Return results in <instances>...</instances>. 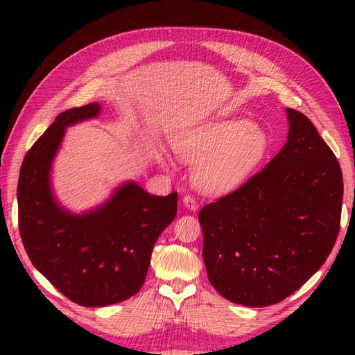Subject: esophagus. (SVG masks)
<instances>
[{
    "instance_id": "34e87169",
    "label": "esophagus",
    "mask_w": 355,
    "mask_h": 355,
    "mask_svg": "<svg viewBox=\"0 0 355 355\" xmlns=\"http://www.w3.org/2000/svg\"><path fill=\"white\" fill-rule=\"evenodd\" d=\"M183 203H184V207L188 208V209H191V211H196L197 209V205H199V203H197V199L194 196H191V194H186L184 197H183Z\"/></svg>"
}]
</instances>
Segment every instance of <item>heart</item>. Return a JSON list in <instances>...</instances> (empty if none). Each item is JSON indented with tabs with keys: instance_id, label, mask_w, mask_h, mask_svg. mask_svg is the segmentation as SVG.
Here are the masks:
<instances>
[{
	"instance_id": "heart-1",
	"label": "heart",
	"mask_w": 355,
	"mask_h": 355,
	"mask_svg": "<svg viewBox=\"0 0 355 355\" xmlns=\"http://www.w3.org/2000/svg\"><path fill=\"white\" fill-rule=\"evenodd\" d=\"M172 147L180 159L196 164L197 188L220 196L239 188L263 163L269 137L248 119H222L173 136ZM158 159L166 164L163 156Z\"/></svg>"
}]
</instances>
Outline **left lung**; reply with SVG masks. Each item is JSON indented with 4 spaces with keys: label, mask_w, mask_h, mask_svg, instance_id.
I'll use <instances>...</instances> for the list:
<instances>
[{
    "label": "left lung",
    "mask_w": 355,
    "mask_h": 355,
    "mask_svg": "<svg viewBox=\"0 0 355 355\" xmlns=\"http://www.w3.org/2000/svg\"><path fill=\"white\" fill-rule=\"evenodd\" d=\"M280 152L230 194L203 207V261L220 296L266 307L297 291L332 250L340 232L343 175L302 112L286 110Z\"/></svg>",
    "instance_id": "obj_1"
}]
</instances>
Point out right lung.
Instances as JSON below:
<instances>
[{
    "mask_svg": "<svg viewBox=\"0 0 355 355\" xmlns=\"http://www.w3.org/2000/svg\"><path fill=\"white\" fill-rule=\"evenodd\" d=\"M98 112V103H89L59 114L26 153L17 188L20 236L29 260L83 307H106L141 290L153 245L175 219L178 199L177 192L152 196L130 182L87 213L59 207L50 171L64 131Z\"/></svg>",
    "mask_w": 355,
    "mask_h": 355,
    "instance_id": "obj_1",
    "label": "right lung"
}]
</instances>
